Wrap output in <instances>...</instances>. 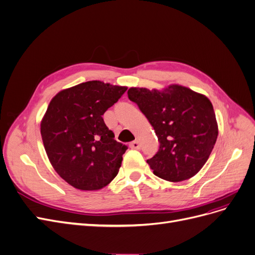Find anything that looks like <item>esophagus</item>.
<instances>
[{
  "label": "esophagus",
  "instance_id": "obj_1",
  "mask_svg": "<svg viewBox=\"0 0 255 255\" xmlns=\"http://www.w3.org/2000/svg\"><path fill=\"white\" fill-rule=\"evenodd\" d=\"M130 148H131V149H139V148H140L139 142H138L137 140L132 141V142L130 143Z\"/></svg>",
  "mask_w": 255,
  "mask_h": 255
}]
</instances>
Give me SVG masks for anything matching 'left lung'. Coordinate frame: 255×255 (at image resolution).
<instances>
[{"label":"left lung","mask_w":255,"mask_h":255,"mask_svg":"<svg viewBox=\"0 0 255 255\" xmlns=\"http://www.w3.org/2000/svg\"><path fill=\"white\" fill-rule=\"evenodd\" d=\"M128 98L149 120L160 142L147 160L154 175L170 182L192 178L202 169L219 129L209 99L179 84L158 90L131 87Z\"/></svg>","instance_id":"obj_1"}]
</instances>
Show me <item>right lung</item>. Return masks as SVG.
Listing matches in <instances>:
<instances>
[{
	"mask_svg": "<svg viewBox=\"0 0 255 255\" xmlns=\"http://www.w3.org/2000/svg\"><path fill=\"white\" fill-rule=\"evenodd\" d=\"M127 86L93 80L60 91L40 122L54 170L81 191H98L114 180L128 147L115 139L102 116Z\"/></svg>",
	"mask_w": 255,
	"mask_h": 255,
	"instance_id": "right-lung-1",
	"label": "right lung"
}]
</instances>
